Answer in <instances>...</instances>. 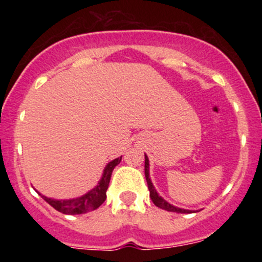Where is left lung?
Masks as SVG:
<instances>
[{"label": "left lung", "mask_w": 262, "mask_h": 262, "mask_svg": "<svg viewBox=\"0 0 262 262\" xmlns=\"http://www.w3.org/2000/svg\"><path fill=\"white\" fill-rule=\"evenodd\" d=\"M149 159L148 156L145 155V179H146V183H148V188L150 192V197H151V201L154 202V204L159 208L167 210V212H176V213H192L194 210H189V209H183V208H179V207L173 206V204H170L167 201H165L161 196H159L158 191H156L154 185H152L151 180H150V173H149ZM198 212V210H197Z\"/></svg>", "instance_id": "8db88e82"}]
</instances>
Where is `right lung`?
<instances>
[{
	"label": "right lung",
	"mask_w": 262,
	"mask_h": 262,
	"mask_svg": "<svg viewBox=\"0 0 262 262\" xmlns=\"http://www.w3.org/2000/svg\"><path fill=\"white\" fill-rule=\"evenodd\" d=\"M122 160L121 158H117L108 162L104 167L103 173H102L101 180L98 181L97 185L95 186L92 189H90L89 192L82 196L76 197V198H70V200H54V198H49L44 194L39 193L41 197H43L44 201H47L53 208H55L59 212L64 213V214H82V213L91 212V210L97 209L98 207L101 206L102 203L106 201L107 198V188L108 185H110L111 176H112V172L114 167L119 164Z\"/></svg>",
	"instance_id": "right-lung-1"
}]
</instances>
